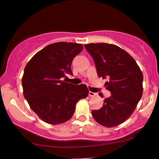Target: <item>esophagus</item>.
Returning <instances> with one entry per match:
<instances>
[{
    "label": "esophagus",
    "mask_w": 159,
    "mask_h": 159,
    "mask_svg": "<svg viewBox=\"0 0 159 159\" xmlns=\"http://www.w3.org/2000/svg\"><path fill=\"white\" fill-rule=\"evenodd\" d=\"M96 95H97V93H93V92L89 91V96H90V97H94V96Z\"/></svg>",
    "instance_id": "obj_1"
}]
</instances>
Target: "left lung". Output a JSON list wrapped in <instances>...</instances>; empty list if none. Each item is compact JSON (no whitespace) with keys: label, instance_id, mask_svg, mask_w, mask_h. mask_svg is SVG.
Masks as SVG:
<instances>
[{"label":"left lung","instance_id":"obj_1","mask_svg":"<svg viewBox=\"0 0 159 159\" xmlns=\"http://www.w3.org/2000/svg\"><path fill=\"white\" fill-rule=\"evenodd\" d=\"M84 48L93 57L98 76L109 79L105 85L111 94L92 116L107 128L119 125L131 116L142 97V71L133 57L116 45L89 43Z\"/></svg>","mask_w":159,"mask_h":159}]
</instances>
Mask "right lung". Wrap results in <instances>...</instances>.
<instances>
[{"label": "right lung", "mask_w": 159, "mask_h": 159, "mask_svg": "<svg viewBox=\"0 0 159 159\" xmlns=\"http://www.w3.org/2000/svg\"><path fill=\"white\" fill-rule=\"evenodd\" d=\"M83 50L81 43L57 42L38 52L24 69L22 84L25 99L42 121L50 125L67 121L79 99L86 98V85H74L62 78L72 75L73 59Z\"/></svg>", "instance_id": "add662e5"}]
</instances>
